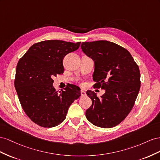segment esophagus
<instances>
[{
    "label": "esophagus",
    "instance_id": "esophagus-1",
    "mask_svg": "<svg viewBox=\"0 0 160 160\" xmlns=\"http://www.w3.org/2000/svg\"><path fill=\"white\" fill-rule=\"evenodd\" d=\"M80 94H81V96H85V95H86L85 91L83 90H80Z\"/></svg>",
    "mask_w": 160,
    "mask_h": 160
}]
</instances>
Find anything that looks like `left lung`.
Returning <instances> with one entry per match:
<instances>
[{"instance_id":"1","label":"left lung","mask_w":160,"mask_h":160,"mask_svg":"<svg viewBox=\"0 0 160 160\" xmlns=\"http://www.w3.org/2000/svg\"><path fill=\"white\" fill-rule=\"evenodd\" d=\"M81 48L94 62V86L105 90L100 98L94 91L86 92L92 105L86 117L102 128L115 127L133 107L141 84L139 66L126 49L108 41L82 42Z\"/></svg>"}]
</instances>
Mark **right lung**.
Listing matches in <instances>:
<instances>
[{"mask_svg":"<svg viewBox=\"0 0 160 160\" xmlns=\"http://www.w3.org/2000/svg\"><path fill=\"white\" fill-rule=\"evenodd\" d=\"M62 40H46L33 44L18 62L15 87L25 112L43 127H53L66 118L71 104L80 97L79 87L70 84L58 93L52 78L63 74V59L79 48Z\"/></svg>","mask_w":160,"mask_h":160,"instance_id":"right-lung-1","label":"right lung"}]
</instances>
